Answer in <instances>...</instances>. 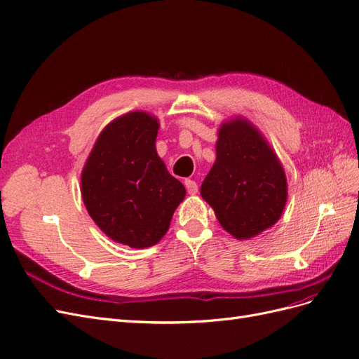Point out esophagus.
Masks as SVG:
<instances>
[{"instance_id":"34e87169","label":"esophagus","mask_w":359,"mask_h":359,"mask_svg":"<svg viewBox=\"0 0 359 359\" xmlns=\"http://www.w3.org/2000/svg\"><path fill=\"white\" fill-rule=\"evenodd\" d=\"M184 184H186V189H187V191H189L190 194H196V193H198L199 187H198L196 181H193V180H186V181H184Z\"/></svg>"}]
</instances>
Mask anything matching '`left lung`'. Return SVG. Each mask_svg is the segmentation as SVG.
<instances>
[{
	"label": "left lung",
	"instance_id": "obj_1",
	"mask_svg": "<svg viewBox=\"0 0 359 359\" xmlns=\"http://www.w3.org/2000/svg\"><path fill=\"white\" fill-rule=\"evenodd\" d=\"M217 158L201 186L217 220L236 240H248L274 226L285 210V169L262 133L236 116L219 128Z\"/></svg>",
	"mask_w": 359,
	"mask_h": 359
}]
</instances>
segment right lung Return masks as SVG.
Here are the masks:
<instances>
[{"label": "right lung", "mask_w": 359, "mask_h": 359, "mask_svg": "<svg viewBox=\"0 0 359 359\" xmlns=\"http://www.w3.org/2000/svg\"><path fill=\"white\" fill-rule=\"evenodd\" d=\"M158 119L128 112L100 133L86 160L81 191L94 223L115 243L132 248L157 244L186 189L157 154Z\"/></svg>", "instance_id": "1"}]
</instances>
